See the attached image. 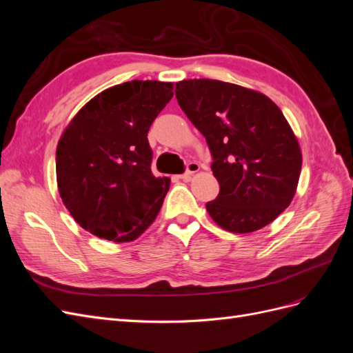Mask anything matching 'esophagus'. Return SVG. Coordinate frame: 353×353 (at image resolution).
I'll return each instance as SVG.
<instances>
[{"label": "esophagus", "instance_id": "obj_1", "mask_svg": "<svg viewBox=\"0 0 353 353\" xmlns=\"http://www.w3.org/2000/svg\"><path fill=\"white\" fill-rule=\"evenodd\" d=\"M199 170H200V165L196 163V162H191L187 166V172H184L183 175H179V178L183 181H190L191 176H193L196 172H199Z\"/></svg>", "mask_w": 353, "mask_h": 353}]
</instances>
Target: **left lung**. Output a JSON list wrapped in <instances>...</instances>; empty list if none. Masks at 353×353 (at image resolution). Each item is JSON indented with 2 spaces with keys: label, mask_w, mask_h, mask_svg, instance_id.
Returning a JSON list of instances; mask_svg holds the SVG:
<instances>
[{
  "label": "left lung",
  "mask_w": 353,
  "mask_h": 353,
  "mask_svg": "<svg viewBox=\"0 0 353 353\" xmlns=\"http://www.w3.org/2000/svg\"><path fill=\"white\" fill-rule=\"evenodd\" d=\"M175 92L213 157L219 194L206 203L210 218L236 234L268 225L292 203L302 169L301 145L279 105L215 79L181 81Z\"/></svg>",
  "instance_id": "8db88e82"
}]
</instances>
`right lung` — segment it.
Segmentation results:
<instances>
[{
	"label": "right lung",
	"mask_w": 353,
	"mask_h": 353,
	"mask_svg": "<svg viewBox=\"0 0 353 353\" xmlns=\"http://www.w3.org/2000/svg\"><path fill=\"white\" fill-rule=\"evenodd\" d=\"M172 82L131 81L101 91L74 114L56 152L60 197L100 239L132 241L152 225L169 190L152 174L147 132L174 97Z\"/></svg>",
	"instance_id": "right-lung-1"
}]
</instances>
